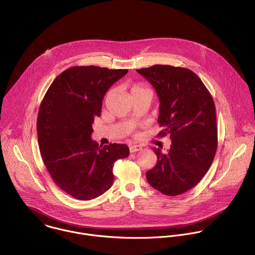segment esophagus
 Masks as SVG:
<instances>
[{
	"instance_id": "obj_1",
	"label": "esophagus",
	"mask_w": 255,
	"mask_h": 255,
	"mask_svg": "<svg viewBox=\"0 0 255 255\" xmlns=\"http://www.w3.org/2000/svg\"><path fill=\"white\" fill-rule=\"evenodd\" d=\"M143 148L142 146L140 145H130L129 146V150H130V153H135V152H139L141 151Z\"/></svg>"
}]
</instances>
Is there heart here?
I'll return each instance as SVG.
<instances>
[{
    "instance_id": "obj_1",
    "label": "heart",
    "mask_w": 255,
    "mask_h": 255,
    "mask_svg": "<svg viewBox=\"0 0 255 255\" xmlns=\"http://www.w3.org/2000/svg\"><path fill=\"white\" fill-rule=\"evenodd\" d=\"M129 88H130V94H131V96H133L134 94L139 93V92H141V91H148V90H146L143 86H141L140 84H131V85L129 86ZM110 95H111V92H108L107 95L105 96V101H108Z\"/></svg>"
}]
</instances>
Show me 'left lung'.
<instances>
[{
    "label": "left lung",
    "mask_w": 255,
    "mask_h": 255,
    "mask_svg": "<svg viewBox=\"0 0 255 255\" xmlns=\"http://www.w3.org/2000/svg\"><path fill=\"white\" fill-rule=\"evenodd\" d=\"M137 72L152 84L159 100L158 136L169 135L166 153L153 149L157 160L148 182L168 196L193 188L210 168L217 151L216 107L200 78L191 70L154 65Z\"/></svg>",
    "instance_id": "1"
}]
</instances>
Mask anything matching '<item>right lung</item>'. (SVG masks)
<instances>
[{
    "instance_id": "right-lung-1",
    "label": "right lung",
    "mask_w": 255,
    "mask_h": 255,
    "mask_svg": "<svg viewBox=\"0 0 255 255\" xmlns=\"http://www.w3.org/2000/svg\"><path fill=\"white\" fill-rule=\"evenodd\" d=\"M128 70L76 66L61 73L40 104L37 136L54 182L79 200L101 196L113 183V164L129 155L124 144L99 147L92 139L95 117L108 89Z\"/></svg>"
}]
</instances>
